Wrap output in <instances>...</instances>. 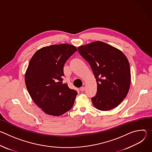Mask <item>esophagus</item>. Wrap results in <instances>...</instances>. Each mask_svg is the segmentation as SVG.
<instances>
[{
    "label": "esophagus",
    "mask_w": 152,
    "mask_h": 152,
    "mask_svg": "<svg viewBox=\"0 0 152 152\" xmlns=\"http://www.w3.org/2000/svg\"><path fill=\"white\" fill-rule=\"evenodd\" d=\"M85 90V87H84V86H82V87H80V91H83Z\"/></svg>",
    "instance_id": "esophagus-1"
}]
</instances>
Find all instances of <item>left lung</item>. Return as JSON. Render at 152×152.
Here are the masks:
<instances>
[{
    "instance_id": "obj_1",
    "label": "left lung",
    "mask_w": 152,
    "mask_h": 152,
    "mask_svg": "<svg viewBox=\"0 0 152 152\" xmlns=\"http://www.w3.org/2000/svg\"><path fill=\"white\" fill-rule=\"evenodd\" d=\"M79 54L87 61L96 79V95L91 98L100 111L117 107L126 97L131 84V70L127 58L118 49L102 41L78 48Z\"/></svg>"
}]
</instances>
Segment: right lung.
I'll return each mask as SVG.
<instances>
[{"label": "right lung", "instance_id": "1", "mask_svg": "<svg viewBox=\"0 0 152 152\" xmlns=\"http://www.w3.org/2000/svg\"><path fill=\"white\" fill-rule=\"evenodd\" d=\"M75 46L54 45L37 50L25 74L27 90L34 103L47 114L59 116L72 107L77 93L62 83L64 66Z\"/></svg>", "mask_w": 152, "mask_h": 152}]
</instances>
